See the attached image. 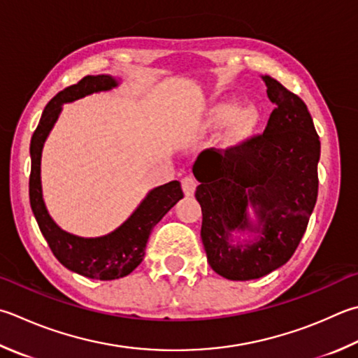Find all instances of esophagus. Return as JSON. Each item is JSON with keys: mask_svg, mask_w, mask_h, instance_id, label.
Segmentation results:
<instances>
[{"mask_svg": "<svg viewBox=\"0 0 358 358\" xmlns=\"http://www.w3.org/2000/svg\"><path fill=\"white\" fill-rule=\"evenodd\" d=\"M180 184H182V190H184L187 196H193L194 190H196V185H198L196 179H194L193 176H185V178H182Z\"/></svg>", "mask_w": 358, "mask_h": 358, "instance_id": "1", "label": "esophagus"}]
</instances>
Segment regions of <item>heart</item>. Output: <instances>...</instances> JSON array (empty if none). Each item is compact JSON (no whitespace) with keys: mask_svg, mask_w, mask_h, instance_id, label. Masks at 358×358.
Instances as JSON below:
<instances>
[{"mask_svg":"<svg viewBox=\"0 0 358 358\" xmlns=\"http://www.w3.org/2000/svg\"><path fill=\"white\" fill-rule=\"evenodd\" d=\"M229 113H231V109H229V107H222V109L220 110V117H222V118H226ZM254 120H255V112H254V109H245L243 110L240 115H238V118H237V124L240 126V127H246V126H249V124H252L254 123Z\"/></svg>","mask_w":358,"mask_h":358,"instance_id":"b5f03b06","label":"heart"}]
</instances>
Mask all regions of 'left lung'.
<instances>
[{
	"instance_id": "1",
	"label": "left lung",
	"mask_w": 358,
	"mask_h": 358,
	"mask_svg": "<svg viewBox=\"0 0 358 358\" xmlns=\"http://www.w3.org/2000/svg\"><path fill=\"white\" fill-rule=\"evenodd\" d=\"M263 80L275 104L263 134L226 150L208 148L193 165L207 262L231 280L263 278L292 259L318 196L321 143L307 106L275 79ZM235 230L261 238L232 247L228 237Z\"/></svg>"
}]
</instances>
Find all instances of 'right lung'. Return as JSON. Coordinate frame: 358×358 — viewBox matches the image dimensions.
<instances>
[{
  "label": "right lung",
  "instance_id": "1",
  "mask_svg": "<svg viewBox=\"0 0 358 358\" xmlns=\"http://www.w3.org/2000/svg\"><path fill=\"white\" fill-rule=\"evenodd\" d=\"M112 87H117L115 79L106 74H98V76H85L78 84L59 92L46 104L37 129L32 134L29 148V201L40 232L43 234L52 254L65 268L84 278L99 280H113L131 274L145 257L146 243L154 226L179 199L184 198L178 180L154 188L129 220L123 222L117 231L99 238H83L71 235L62 231L50 217L42 198V184H40V159H42L45 140L56 123L64 103H70L95 92L110 90Z\"/></svg>",
  "mask_w": 358,
  "mask_h": 358
}]
</instances>
